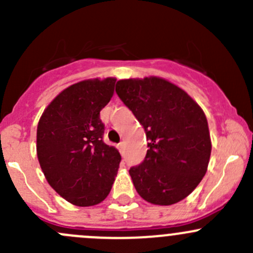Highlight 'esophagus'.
I'll return each mask as SVG.
<instances>
[{"label":"esophagus","instance_id":"34e87169","mask_svg":"<svg viewBox=\"0 0 253 253\" xmlns=\"http://www.w3.org/2000/svg\"><path fill=\"white\" fill-rule=\"evenodd\" d=\"M124 147H125V143L124 142H121V143H119V144H117V148H119V150L121 153H122V149H124Z\"/></svg>","mask_w":253,"mask_h":253}]
</instances>
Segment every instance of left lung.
I'll list each match as a JSON object with an SVG mask.
<instances>
[{
    "instance_id": "obj_1",
    "label": "left lung",
    "mask_w": 253,
    "mask_h": 253,
    "mask_svg": "<svg viewBox=\"0 0 253 253\" xmlns=\"http://www.w3.org/2000/svg\"><path fill=\"white\" fill-rule=\"evenodd\" d=\"M116 93L145 131L148 150L129 169L136 191L155 206H171L202 181L211 152L208 122L183 89L164 78L120 79Z\"/></svg>"
}]
</instances>
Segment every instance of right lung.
Here are the masks:
<instances>
[{"instance_id":"obj_1","label":"right lung","mask_w":253,"mask_h":253,"mask_svg":"<svg viewBox=\"0 0 253 253\" xmlns=\"http://www.w3.org/2000/svg\"><path fill=\"white\" fill-rule=\"evenodd\" d=\"M116 78L81 81L47 105L37 129V154L48 185L67 202L90 207L110 193L121 155L103 141L101 109Z\"/></svg>"}]
</instances>
